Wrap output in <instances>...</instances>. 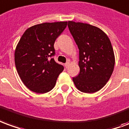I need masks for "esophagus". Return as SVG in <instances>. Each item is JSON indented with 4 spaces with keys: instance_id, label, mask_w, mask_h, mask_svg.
<instances>
[{
    "instance_id": "esophagus-1",
    "label": "esophagus",
    "mask_w": 129,
    "mask_h": 129,
    "mask_svg": "<svg viewBox=\"0 0 129 129\" xmlns=\"http://www.w3.org/2000/svg\"><path fill=\"white\" fill-rule=\"evenodd\" d=\"M69 62H67L65 63V64H64V67H65V68H67V67H69Z\"/></svg>"
}]
</instances>
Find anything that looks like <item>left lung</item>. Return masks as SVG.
Listing matches in <instances>:
<instances>
[{"instance_id":"8db88e82","label":"left lung","mask_w":129,"mask_h":129,"mask_svg":"<svg viewBox=\"0 0 129 129\" xmlns=\"http://www.w3.org/2000/svg\"><path fill=\"white\" fill-rule=\"evenodd\" d=\"M68 27L79 49L80 73L73 81L81 92H97L106 84L114 69L111 42L104 31L94 25L69 21Z\"/></svg>"}]
</instances>
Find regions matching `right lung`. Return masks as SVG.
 Instances as JSON below:
<instances>
[{
  "label": "right lung",
  "mask_w": 129,
  "mask_h": 129,
  "mask_svg": "<svg viewBox=\"0 0 129 129\" xmlns=\"http://www.w3.org/2000/svg\"><path fill=\"white\" fill-rule=\"evenodd\" d=\"M67 21L44 23L28 28L16 46L14 61L21 81L31 91L43 94L51 91L64 67L52 57L54 43Z\"/></svg>",
  "instance_id": "1"
}]
</instances>
